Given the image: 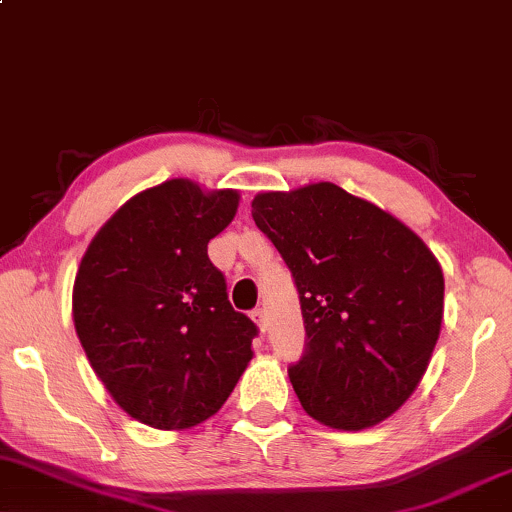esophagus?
Masks as SVG:
<instances>
[{
	"label": "esophagus",
	"mask_w": 512,
	"mask_h": 512,
	"mask_svg": "<svg viewBox=\"0 0 512 512\" xmlns=\"http://www.w3.org/2000/svg\"><path fill=\"white\" fill-rule=\"evenodd\" d=\"M250 317L255 319V324L260 326L262 331H267V317H264V310H260V307H257V310H252Z\"/></svg>",
	"instance_id": "34e87169"
}]
</instances>
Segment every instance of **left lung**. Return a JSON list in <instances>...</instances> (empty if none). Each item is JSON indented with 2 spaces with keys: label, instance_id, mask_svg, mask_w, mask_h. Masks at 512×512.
Listing matches in <instances>:
<instances>
[{
  "label": "left lung",
  "instance_id": "left-lung-1",
  "mask_svg": "<svg viewBox=\"0 0 512 512\" xmlns=\"http://www.w3.org/2000/svg\"><path fill=\"white\" fill-rule=\"evenodd\" d=\"M257 229L291 269L305 353L288 367L305 412L374 427L412 396L439 341L443 272L403 221L334 183L252 200Z\"/></svg>",
  "mask_w": 512,
  "mask_h": 512
}]
</instances>
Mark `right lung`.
<instances>
[{"instance_id": "add662e5", "label": "right lung", "mask_w": 512, "mask_h": 512, "mask_svg": "<svg viewBox=\"0 0 512 512\" xmlns=\"http://www.w3.org/2000/svg\"><path fill=\"white\" fill-rule=\"evenodd\" d=\"M238 190L171 178L133 195L90 240L73 324L104 389L133 420L190 429L212 417L252 360L257 326L229 303L207 243Z\"/></svg>"}]
</instances>
